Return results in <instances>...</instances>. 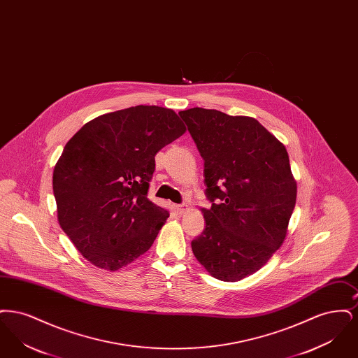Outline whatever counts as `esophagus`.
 <instances>
[{
	"label": "esophagus",
	"mask_w": 358,
	"mask_h": 358,
	"mask_svg": "<svg viewBox=\"0 0 358 358\" xmlns=\"http://www.w3.org/2000/svg\"><path fill=\"white\" fill-rule=\"evenodd\" d=\"M176 209H177V212H178V213H185V212H187V204L177 205V206H176Z\"/></svg>",
	"instance_id": "34e87169"
}]
</instances>
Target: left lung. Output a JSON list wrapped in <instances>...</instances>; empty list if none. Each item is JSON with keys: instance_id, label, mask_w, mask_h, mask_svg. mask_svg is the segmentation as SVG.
Listing matches in <instances>:
<instances>
[{"instance_id": "obj_1", "label": "left lung", "mask_w": 358, "mask_h": 358, "mask_svg": "<svg viewBox=\"0 0 358 358\" xmlns=\"http://www.w3.org/2000/svg\"><path fill=\"white\" fill-rule=\"evenodd\" d=\"M204 159L205 229L192 251L213 278L238 282L280 248L296 201L285 145L255 118L193 107L178 113Z\"/></svg>"}]
</instances>
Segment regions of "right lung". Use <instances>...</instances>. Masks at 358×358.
<instances>
[{
    "instance_id": "right-lung-1",
    "label": "right lung",
    "mask_w": 358,
    "mask_h": 358,
    "mask_svg": "<svg viewBox=\"0 0 358 358\" xmlns=\"http://www.w3.org/2000/svg\"><path fill=\"white\" fill-rule=\"evenodd\" d=\"M187 127L165 107L136 106L87 122L53 169L57 222L98 268L117 271L143 255L169 212L148 199L155 154Z\"/></svg>"
}]
</instances>
